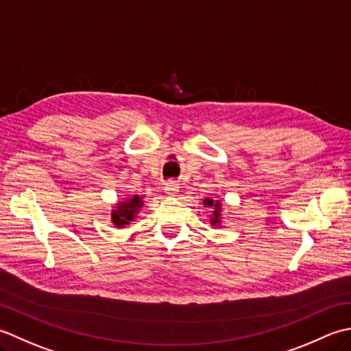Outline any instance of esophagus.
Listing matches in <instances>:
<instances>
[{
  "label": "esophagus",
  "instance_id": "1",
  "mask_svg": "<svg viewBox=\"0 0 351 351\" xmlns=\"http://www.w3.org/2000/svg\"><path fill=\"white\" fill-rule=\"evenodd\" d=\"M178 192H180V186H178L176 182H168L165 183V194L169 197H176Z\"/></svg>",
  "mask_w": 351,
  "mask_h": 351
}]
</instances>
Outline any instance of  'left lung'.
Listing matches in <instances>:
<instances>
[{"instance_id": "left-lung-1", "label": "left lung", "mask_w": 351, "mask_h": 351, "mask_svg": "<svg viewBox=\"0 0 351 351\" xmlns=\"http://www.w3.org/2000/svg\"><path fill=\"white\" fill-rule=\"evenodd\" d=\"M204 206L213 207L210 224L212 226H219L221 224V212H223V204H221V199H217V202H215V199H212V198H206Z\"/></svg>"}]
</instances>
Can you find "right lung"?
Here are the masks:
<instances>
[{"mask_svg":"<svg viewBox=\"0 0 351 351\" xmlns=\"http://www.w3.org/2000/svg\"><path fill=\"white\" fill-rule=\"evenodd\" d=\"M142 206H144V198L139 195H133L130 198H125L124 202H119L112 210V223L118 228L130 224L132 221L136 219V215L139 213Z\"/></svg>","mask_w":351,"mask_h":351,"instance_id":"right-lung-1","label":"right lung"}]
</instances>
